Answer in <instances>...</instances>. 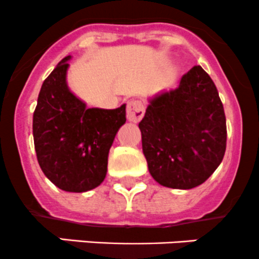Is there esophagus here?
Returning <instances> with one entry per match:
<instances>
[{
	"instance_id": "obj_1",
	"label": "esophagus",
	"mask_w": 259,
	"mask_h": 259,
	"mask_svg": "<svg viewBox=\"0 0 259 259\" xmlns=\"http://www.w3.org/2000/svg\"><path fill=\"white\" fill-rule=\"evenodd\" d=\"M145 114V104L140 101H130L127 104V118L130 122L137 123Z\"/></svg>"
}]
</instances>
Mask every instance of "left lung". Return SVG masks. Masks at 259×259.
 I'll list each match as a JSON object with an SVG mask.
<instances>
[{
  "instance_id": "8db88e82",
  "label": "left lung",
  "mask_w": 259,
  "mask_h": 259,
  "mask_svg": "<svg viewBox=\"0 0 259 259\" xmlns=\"http://www.w3.org/2000/svg\"><path fill=\"white\" fill-rule=\"evenodd\" d=\"M138 127L148 171L166 188H196L224 157V108L215 84L199 65L181 78L176 89L148 98Z\"/></svg>"
}]
</instances>
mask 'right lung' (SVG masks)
Wrapping results in <instances>:
<instances>
[{
    "label": "right lung",
    "mask_w": 259,
    "mask_h": 259,
    "mask_svg": "<svg viewBox=\"0 0 259 259\" xmlns=\"http://www.w3.org/2000/svg\"><path fill=\"white\" fill-rule=\"evenodd\" d=\"M68 55L44 80L32 119L35 151L44 175L69 193H85L107 175L108 153L126 123V104L88 108L66 81Z\"/></svg>",
    "instance_id": "right-lung-1"
}]
</instances>
